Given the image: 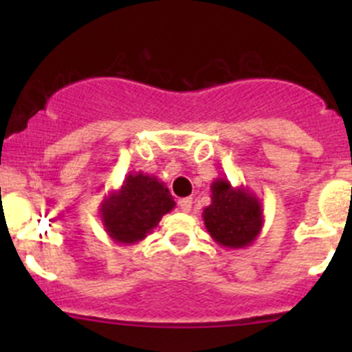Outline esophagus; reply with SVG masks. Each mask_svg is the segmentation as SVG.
Returning <instances> with one entry per match:
<instances>
[{"instance_id":"obj_1","label":"esophagus","mask_w":352,"mask_h":352,"mask_svg":"<svg viewBox=\"0 0 352 352\" xmlns=\"http://www.w3.org/2000/svg\"><path fill=\"white\" fill-rule=\"evenodd\" d=\"M179 206H180V209H182L184 212H190V209H192V199H190V197L182 199V201L179 202Z\"/></svg>"}]
</instances>
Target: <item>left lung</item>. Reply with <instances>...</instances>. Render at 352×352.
Here are the masks:
<instances>
[{"instance_id": "obj_1", "label": "left lung", "mask_w": 352, "mask_h": 352, "mask_svg": "<svg viewBox=\"0 0 352 352\" xmlns=\"http://www.w3.org/2000/svg\"><path fill=\"white\" fill-rule=\"evenodd\" d=\"M208 233L225 248H245L261 235L264 211L261 199L248 187H233L226 177L211 184V204L202 211Z\"/></svg>"}]
</instances>
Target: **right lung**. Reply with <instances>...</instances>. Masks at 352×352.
<instances>
[{
  "instance_id": "right-lung-1",
  "label": "right lung",
  "mask_w": 352,
  "mask_h": 352,
  "mask_svg": "<svg viewBox=\"0 0 352 352\" xmlns=\"http://www.w3.org/2000/svg\"><path fill=\"white\" fill-rule=\"evenodd\" d=\"M173 208L175 201L162 180L143 172H129L122 186L105 196L98 211L112 242L134 245L146 239Z\"/></svg>"
}]
</instances>
